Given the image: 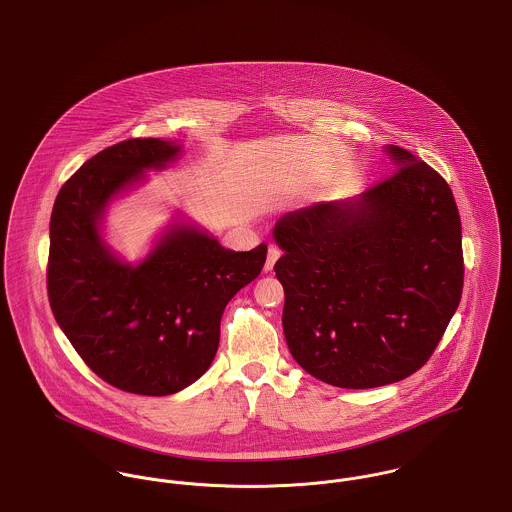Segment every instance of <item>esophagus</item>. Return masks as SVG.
<instances>
[{"label": "esophagus", "instance_id": "obj_1", "mask_svg": "<svg viewBox=\"0 0 512 512\" xmlns=\"http://www.w3.org/2000/svg\"><path fill=\"white\" fill-rule=\"evenodd\" d=\"M280 257V249L276 247V245H271L269 247V255H267V261H265V271L269 273V271H273V267H275L276 259Z\"/></svg>", "mask_w": 512, "mask_h": 512}]
</instances>
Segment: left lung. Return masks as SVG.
I'll use <instances>...</instances> for the list:
<instances>
[{
  "mask_svg": "<svg viewBox=\"0 0 512 512\" xmlns=\"http://www.w3.org/2000/svg\"><path fill=\"white\" fill-rule=\"evenodd\" d=\"M394 173L347 200L286 212L282 329L294 360L349 390L394 384L433 354L464 284L462 222L448 183L384 146Z\"/></svg>",
  "mask_w": 512,
  "mask_h": 512,
  "instance_id": "1",
  "label": "left lung"
}]
</instances>
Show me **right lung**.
<instances>
[{
    "label": "right lung",
    "mask_w": 512,
    "mask_h": 512,
    "mask_svg": "<svg viewBox=\"0 0 512 512\" xmlns=\"http://www.w3.org/2000/svg\"><path fill=\"white\" fill-rule=\"evenodd\" d=\"M183 154L134 138L85 161L50 216L48 300L83 362L118 390L171 395L210 368L228 302L255 280L267 245L232 251L177 212L136 263L105 239L111 204Z\"/></svg>",
    "instance_id": "1"
}]
</instances>
